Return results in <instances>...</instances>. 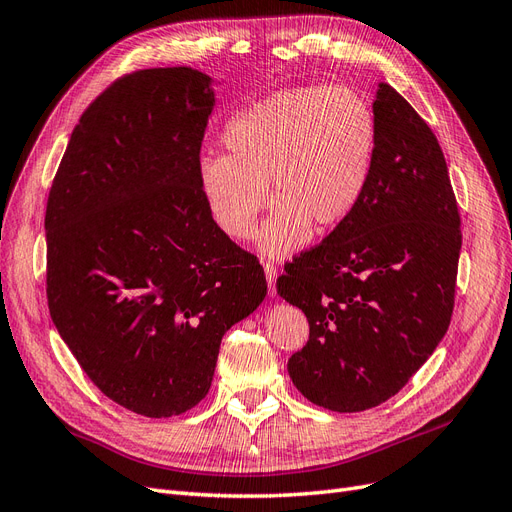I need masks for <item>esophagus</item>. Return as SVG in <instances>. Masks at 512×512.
Instances as JSON below:
<instances>
[{
	"instance_id": "esophagus-1",
	"label": "esophagus",
	"mask_w": 512,
	"mask_h": 512,
	"mask_svg": "<svg viewBox=\"0 0 512 512\" xmlns=\"http://www.w3.org/2000/svg\"><path fill=\"white\" fill-rule=\"evenodd\" d=\"M263 272H266V278H268V287H270V295H276V276H278V270L272 261H263Z\"/></svg>"
}]
</instances>
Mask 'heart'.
Listing matches in <instances>:
<instances>
[{"mask_svg": "<svg viewBox=\"0 0 512 512\" xmlns=\"http://www.w3.org/2000/svg\"><path fill=\"white\" fill-rule=\"evenodd\" d=\"M230 154H204L198 179L221 232L249 238L270 194L259 251L285 257L312 232L342 225L367 194L377 160V120L346 86L280 90L227 124Z\"/></svg>", "mask_w": 512, "mask_h": 512, "instance_id": "obj_1", "label": "heart"}]
</instances>
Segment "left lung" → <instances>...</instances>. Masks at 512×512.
Segmentation results:
<instances>
[{"instance_id":"obj_1","label":"left lung","mask_w":512,"mask_h":512,"mask_svg":"<svg viewBox=\"0 0 512 512\" xmlns=\"http://www.w3.org/2000/svg\"><path fill=\"white\" fill-rule=\"evenodd\" d=\"M377 160L356 211L276 280L310 323L289 358L295 388L339 413L382 405L447 333L462 249L447 162L430 126L377 86Z\"/></svg>"}]
</instances>
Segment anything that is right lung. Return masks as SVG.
<instances>
[{"label":"right lung","instance_id":"add662e5","mask_svg":"<svg viewBox=\"0 0 512 512\" xmlns=\"http://www.w3.org/2000/svg\"><path fill=\"white\" fill-rule=\"evenodd\" d=\"M211 82L192 67L113 82L73 128L46 206L52 323L92 384L147 418L204 399L221 337L268 295L200 187Z\"/></svg>","mask_w":512,"mask_h":512}]
</instances>
